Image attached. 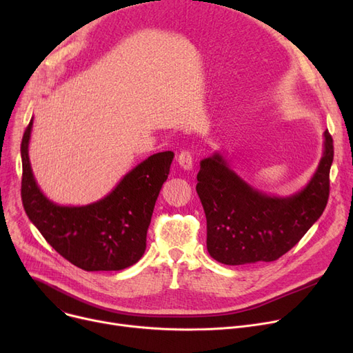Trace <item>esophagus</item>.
<instances>
[{
  "label": "esophagus",
  "instance_id": "34e87169",
  "mask_svg": "<svg viewBox=\"0 0 353 353\" xmlns=\"http://www.w3.org/2000/svg\"><path fill=\"white\" fill-rule=\"evenodd\" d=\"M177 161H179L181 169H184V170H192V167H193V157H192L190 152L183 150V152L179 154Z\"/></svg>",
  "mask_w": 353,
  "mask_h": 353
}]
</instances>
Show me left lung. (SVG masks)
I'll list each match as a JSON object with an SVG mask.
<instances>
[{"label": "left lung", "mask_w": 353, "mask_h": 353, "mask_svg": "<svg viewBox=\"0 0 353 353\" xmlns=\"http://www.w3.org/2000/svg\"><path fill=\"white\" fill-rule=\"evenodd\" d=\"M316 172L298 193L277 197L252 188L220 153L203 159L197 194L208 220V252L223 265L273 262L312 228L329 199L333 140L323 133Z\"/></svg>", "instance_id": "left-lung-1"}]
</instances>
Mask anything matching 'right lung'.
Segmentation results:
<instances>
[{"label": "right lung", "mask_w": 353, "mask_h": 353, "mask_svg": "<svg viewBox=\"0 0 353 353\" xmlns=\"http://www.w3.org/2000/svg\"><path fill=\"white\" fill-rule=\"evenodd\" d=\"M32 120L21 141L23 206L44 239L74 266L87 272L123 270L137 263L173 152L156 153L128 172L105 197L85 206H60L37 184L28 156Z\"/></svg>", "instance_id": "right-lung-1"}]
</instances>
